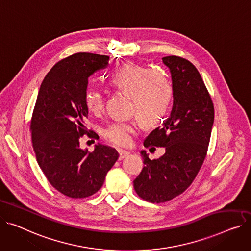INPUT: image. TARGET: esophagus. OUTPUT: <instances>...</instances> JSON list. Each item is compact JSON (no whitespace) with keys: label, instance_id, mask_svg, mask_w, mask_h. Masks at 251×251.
Instances as JSON below:
<instances>
[{"label":"esophagus","instance_id":"1","mask_svg":"<svg viewBox=\"0 0 251 251\" xmlns=\"http://www.w3.org/2000/svg\"><path fill=\"white\" fill-rule=\"evenodd\" d=\"M118 152H119V158L120 159H123L124 157H126L130 154L129 150H125V149H118Z\"/></svg>","mask_w":251,"mask_h":251}]
</instances>
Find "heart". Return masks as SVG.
Instances as JSON below:
<instances>
[{
    "mask_svg": "<svg viewBox=\"0 0 251 251\" xmlns=\"http://www.w3.org/2000/svg\"><path fill=\"white\" fill-rule=\"evenodd\" d=\"M109 82L130 97V112L136 114L145 124L157 123L169 110L173 85L161 71L127 63L110 75ZM85 104L91 113L100 115L105 108L104 94L98 89H89L85 95ZM137 130L134 121L115 120L104 128L103 135L112 144L126 146L132 142Z\"/></svg>",
    "mask_w": 251,
    "mask_h": 251,
    "instance_id": "b5f03b06",
    "label": "heart"
}]
</instances>
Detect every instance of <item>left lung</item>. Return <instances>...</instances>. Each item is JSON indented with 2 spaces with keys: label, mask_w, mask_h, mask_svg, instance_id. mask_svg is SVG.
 I'll list each match as a JSON object with an SVG mask.
<instances>
[{
  "label": "left lung",
  "mask_w": 251,
  "mask_h": 251,
  "mask_svg": "<svg viewBox=\"0 0 251 251\" xmlns=\"http://www.w3.org/2000/svg\"><path fill=\"white\" fill-rule=\"evenodd\" d=\"M173 80L170 117L144 140V146L164 147L158 159L142 150L144 166L133 181L137 195L150 203H164L185 192L206 158L214 123V105L201 75L188 59L165 56Z\"/></svg>",
  "instance_id": "left-lung-1"
}]
</instances>
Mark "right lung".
Listing matches in <instances>:
<instances>
[{"label": "right lung", "instance_id": "1", "mask_svg": "<svg viewBox=\"0 0 251 251\" xmlns=\"http://www.w3.org/2000/svg\"><path fill=\"white\" fill-rule=\"evenodd\" d=\"M109 56L77 52L53 65L44 77L33 110L30 132L41 171L55 190L73 199L87 198L102 188L119 154L98 144L79 147L80 138L98 135L86 127L89 76L109 64Z\"/></svg>", "mask_w": 251, "mask_h": 251}]
</instances>
